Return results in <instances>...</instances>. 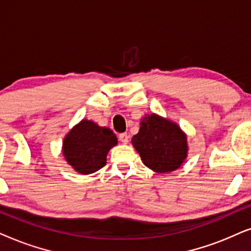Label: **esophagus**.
I'll return each instance as SVG.
<instances>
[{
  "mask_svg": "<svg viewBox=\"0 0 251 251\" xmlns=\"http://www.w3.org/2000/svg\"><path fill=\"white\" fill-rule=\"evenodd\" d=\"M119 140L123 143H127L128 142V135L127 133H120L119 134Z\"/></svg>",
  "mask_w": 251,
  "mask_h": 251,
  "instance_id": "esophagus-1",
  "label": "esophagus"
}]
</instances>
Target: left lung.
Returning <instances> with one entry per match:
<instances>
[{
  "label": "left lung",
  "mask_w": 251,
  "mask_h": 251,
  "mask_svg": "<svg viewBox=\"0 0 251 251\" xmlns=\"http://www.w3.org/2000/svg\"><path fill=\"white\" fill-rule=\"evenodd\" d=\"M132 145L143 164L158 173L180 168L187 157V138L176 124L155 115L146 116Z\"/></svg>",
  "instance_id": "8db88e82"
}]
</instances>
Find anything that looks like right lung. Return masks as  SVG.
Segmentation results:
<instances>
[{"mask_svg": "<svg viewBox=\"0 0 251 251\" xmlns=\"http://www.w3.org/2000/svg\"><path fill=\"white\" fill-rule=\"evenodd\" d=\"M116 145L117 138L111 129L82 120L65 136L63 153L75 171L89 175L106 164V155Z\"/></svg>", "mask_w": 251, "mask_h": 251, "instance_id": "obj_1", "label": "right lung"}]
</instances>
